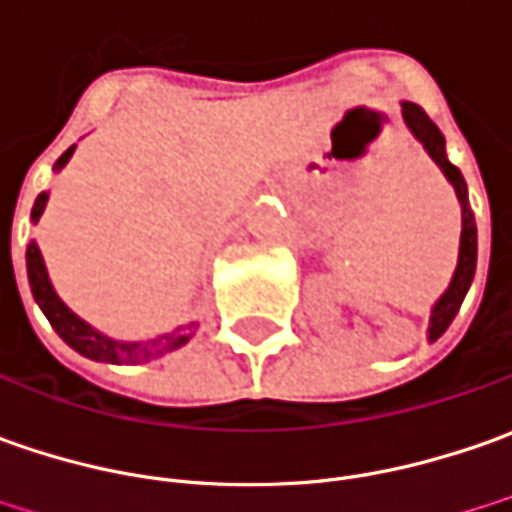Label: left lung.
<instances>
[{
	"instance_id": "obj_1",
	"label": "left lung",
	"mask_w": 512,
	"mask_h": 512,
	"mask_svg": "<svg viewBox=\"0 0 512 512\" xmlns=\"http://www.w3.org/2000/svg\"><path fill=\"white\" fill-rule=\"evenodd\" d=\"M402 121H405V127L411 130L416 141L422 144V150L431 155L433 164L442 169V175L448 178V184L453 186V192L459 198V206H462V235H459L456 269H453L448 289L442 291L439 300L433 303L431 320H428V343H436L448 331L450 323H453V317H456V311H459L467 289L473 283V274H476V221H473V212H470V203H467L465 178L448 161L445 135L439 133V127L433 124L431 118L425 115V110L419 104H414V101H402Z\"/></svg>"
}]
</instances>
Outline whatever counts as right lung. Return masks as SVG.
Here are the masks:
<instances>
[{"mask_svg": "<svg viewBox=\"0 0 512 512\" xmlns=\"http://www.w3.org/2000/svg\"><path fill=\"white\" fill-rule=\"evenodd\" d=\"M73 152H76V144L56 161L53 172H62L67 167V161L73 158ZM47 198H50V192H42L36 198V203H33V212H30V221L33 223H39V218H42ZM25 260L33 300L39 303V309L45 311L50 326L56 328V334L62 337L64 343L70 345L73 351H79L81 357H87V360L110 362V365H138V362L158 360V357H164L169 351L189 343L192 340V328H198V323H189V326L172 328L167 334H158V337H150V340H115L110 334L90 326L87 320H81L79 314L56 294L53 283H50V274H47L45 257H42V249H39L36 240L27 243Z\"/></svg>", "mask_w": 512, "mask_h": 512, "instance_id": "right-lung-1", "label": "right lung"}]
</instances>
